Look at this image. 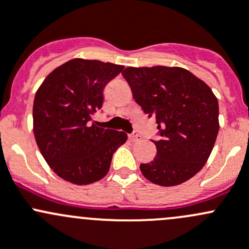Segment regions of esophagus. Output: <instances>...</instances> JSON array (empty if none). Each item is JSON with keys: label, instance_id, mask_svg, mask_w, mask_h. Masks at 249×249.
Instances as JSON below:
<instances>
[{"label": "esophagus", "instance_id": "esophagus-1", "mask_svg": "<svg viewBox=\"0 0 249 249\" xmlns=\"http://www.w3.org/2000/svg\"><path fill=\"white\" fill-rule=\"evenodd\" d=\"M128 138H129L130 142H139V140H142V135H140L138 132H133L132 134L128 135Z\"/></svg>", "mask_w": 249, "mask_h": 249}]
</instances>
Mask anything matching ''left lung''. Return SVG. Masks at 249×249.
<instances>
[{
	"mask_svg": "<svg viewBox=\"0 0 249 249\" xmlns=\"http://www.w3.org/2000/svg\"><path fill=\"white\" fill-rule=\"evenodd\" d=\"M133 98L157 120V155L140 164L152 183L181 184L209 160L219 130L218 101L201 79L181 67H128L122 71Z\"/></svg>",
	"mask_w": 249,
	"mask_h": 249,
	"instance_id": "left-lung-1",
	"label": "left lung"
}]
</instances>
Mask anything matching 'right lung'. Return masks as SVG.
Masks as SVG:
<instances>
[{
    "label": "right lung",
    "mask_w": 249,
    "mask_h": 249,
    "mask_svg": "<svg viewBox=\"0 0 249 249\" xmlns=\"http://www.w3.org/2000/svg\"><path fill=\"white\" fill-rule=\"evenodd\" d=\"M124 67L73 58L55 68L37 89L33 133L40 153L56 175L89 184L107 175L124 132L104 129L92 116L103 104V89Z\"/></svg>",
    "instance_id": "obj_1"
}]
</instances>
